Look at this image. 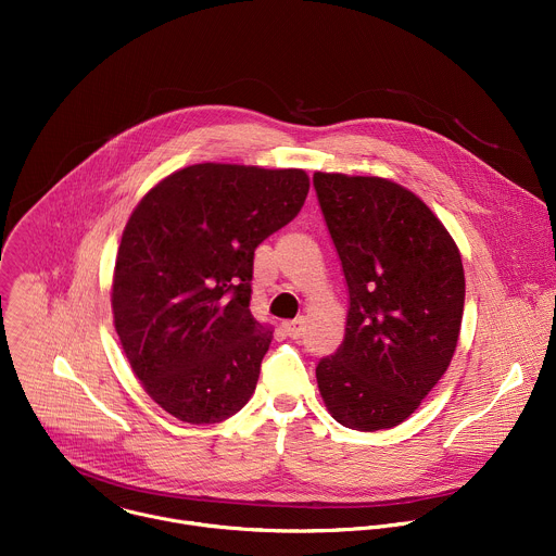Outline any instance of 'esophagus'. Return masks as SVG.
Instances as JSON below:
<instances>
[{"instance_id": "obj_1", "label": "esophagus", "mask_w": 556, "mask_h": 556, "mask_svg": "<svg viewBox=\"0 0 556 556\" xmlns=\"http://www.w3.org/2000/svg\"><path fill=\"white\" fill-rule=\"evenodd\" d=\"M282 330L291 337V339H300L304 334V321L302 319H293V321H285Z\"/></svg>"}]
</instances>
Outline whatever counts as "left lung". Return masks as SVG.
<instances>
[{"label": "left lung", "instance_id": "8db88e82", "mask_svg": "<svg viewBox=\"0 0 556 556\" xmlns=\"http://www.w3.org/2000/svg\"><path fill=\"white\" fill-rule=\"evenodd\" d=\"M313 187L350 293L343 343L315 369L319 393L345 428H393L456 350L460 254L434 213L391 180L317 172Z\"/></svg>", "mask_w": 556, "mask_h": 556}]
</instances>
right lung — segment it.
<instances>
[{"label": "right lung", "mask_w": 556, "mask_h": 556, "mask_svg": "<svg viewBox=\"0 0 556 556\" xmlns=\"http://www.w3.org/2000/svg\"><path fill=\"white\" fill-rule=\"evenodd\" d=\"M302 169L202 163L132 211L115 263V330L150 397L217 424L256 389L271 330L250 313L254 250L304 206Z\"/></svg>", "instance_id": "add662e5"}]
</instances>
